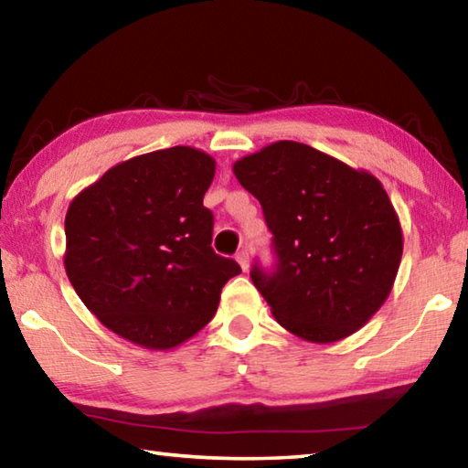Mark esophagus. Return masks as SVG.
<instances>
[{
  "instance_id": "1",
  "label": "esophagus",
  "mask_w": 468,
  "mask_h": 468,
  "mask_svg": "<svg viewBox=\"0 0 468 468\" xmlns=\"http://www.w3.org/2000/svg\"><path fill=\"white\" fill-rule=\"evenodd\" d=\"M237 262H239V266L243 268V271H248L250 268V253H248V250H239L237 251Z\"/></svg>"
}]
</instances>
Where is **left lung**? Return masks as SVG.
<instances>
[{
	"label": "left lung",
	"mask_w": 468,
	"mask_h": 468,
	"mask_svg": "<svg viewBox=\"0 0 468 468\" xmlns=\"http://www.w3.org/2000/svg\"><path fill=\"white\" fill-rule=\"evenodd\" d=\"M262 204L276 262L251 281L282 328L336 343L366 326L392 291L402 231L382 184L301 142L281 140L233 165Z\"/></svg>",
	"instance_id": "obj_1"
}]
</instances>
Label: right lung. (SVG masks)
<instances>
[{
  "mask_svg": "<svg viewBox=\"0 0 468 468\" xmlns=\"http://www.w3.org/2000/svg\"><path fill=\"white\" fill-rule=\"evenodd\" d=\"M215 167L202 150H156L111 167L69 204L68 279L102 326L133 345L186 343L241 272L210 248L215 217L202 200Z\"/></svg>",
  "mask_w": 468,
  "mask_h": 468,
  "instance_id": "right-lung-1",
  "label": "right lung"
}]
</instances>
